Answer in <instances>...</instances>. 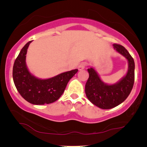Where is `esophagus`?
<instances>
[{
    "instance_id": "1",
    "label": "esophagus",
    "mask_w": 147,
    "mask_h": 147,
    "mask_svg": "<svg viewBox=\"0 0 147 147\" xmlns=\"http://www.w3.org/2000/svg\"><path fill=\"white\" fill-rule=\"evenodd\" d=\"M86 66V63H80L79 65H78V69L79 70H82L84 69L85 67Z\"/></svg>"
}]
</instances>
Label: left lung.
<instances>
[{"label": "left lung", "mask_w": 147, "mask_h": 147, "mask_svg": "<svg viewBox=\"0 0 147 147\" xmlns=\"http://www.w3.org/2000/svg\"><path fill=\"white\" fill-rule=\"evenodd\" d=\"M114 49L128 60L126 76L114 84H107L100 79L94 68L88 69L89 78L85 86L88 99L102 109H111L122 103L131 92L134 82V61L128 51L122 45L113 44Z\"/></svg>", "instance_id": "8db88e82"}]
</instances>
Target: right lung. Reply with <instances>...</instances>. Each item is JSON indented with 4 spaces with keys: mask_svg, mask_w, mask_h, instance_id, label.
<instances>
[{
    "mask_svg": "<svg viewBox=\"0 0 147 147\" xmlns=\"http://www.w3.org/2000/svg\"><path fill=\"white\" fill-rule=\"evenodd\" d=\"M31 41L22 48L14 63V84L21 96L29 103L35 105L53 103L61 97L68 82L78 69L63 72L49 79L36 78L30 73L26 65V54Z\"/></svg>",
    "mask_w": 147,
    "mask_h": 147,
    "instance_id": "add662e5",
    "label": "right lung"
}]
</instances>
